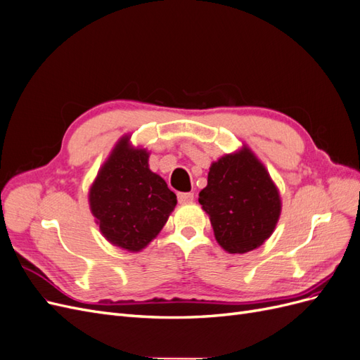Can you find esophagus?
Listing matches in <instances>:
<instances>
[{
	"label": "esophagus",
	"instance_id": "esophagus-1",
	"mask_svg": "<svg viewBox=\"0 0 360 360\" xmlns=\"http://www.w3.org/2000/svg\"><path fill=\"white\" fill-rule=\"evenodd\" d=\"M177 197H179L180 204H188V202L193 201V193L192 192H180Z\"/></svg>",
	"mask_w": 360,
	"mask_h": 360
}]
</instances>
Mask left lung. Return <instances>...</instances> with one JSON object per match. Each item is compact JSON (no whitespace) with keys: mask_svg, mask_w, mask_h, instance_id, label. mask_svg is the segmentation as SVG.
<instances>
[{"mask_svg":"<svg viewBox=\"0 0 360 360\" xmlns=\"http://www.w3.org/2000/svg\"><path fill=\"white\" fill-rule=\"evenodd\" d=\"M200 204L209 214L217 243L230 254L263 245L281 214V197L258 158L243 146L212 163Z\"/></svg>","mask_w":360,"mask_h":360,"instance_id":"8db88e82","label":"left lung"}]
</instances>
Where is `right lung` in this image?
<instances>
[{
    "instance_id": "right-lung-1",
    "label": "right lung",
    "mask_w": 360,
    "mask_h": 360,
    "mask_svg": "<svg viewBox=\"0 0 360 360\" xmlns=\"http://www.w3.org/2000/svg\"><path fill=\"white\" fill-rule=\"evenodd\" d=\"M89 201L106 240L139 252L167 224L177 197L148 168V151L132 147L124 135L97 172Z\"/></svg>"
}]
</instances>
